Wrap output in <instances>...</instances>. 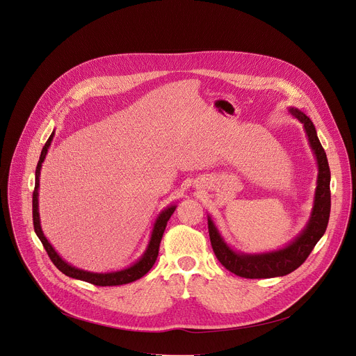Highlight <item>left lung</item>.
<instances>
[{
	"instance_id": "left-lung-1",
	"label": "left lung",
	"mask_w": 356,
	"mask_h": 356,
	"mask_svg": "<svg viewBox=\"0 0 356 356\" xmlns=\"http://www.w3.org/2000/svg\"><path fill=\"white\" fill-rule=\"evenodd\" d=\"M289 112L297 118L307 133L309 147L318 163V180L314 207L307 226L286 247L276 251L245 254L233 250L219 233L215 222L208 215V230L213 252L219 262L232 273L245 279H270L286 276L300 268L327 229L330 218V168L326 152L318 138L312 120L300 109L290 106Z\"/></svg>"
}]
</instances>
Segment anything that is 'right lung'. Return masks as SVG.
Instances as JSON below:
<instances>
[{
    "instance_id": "1",
    "label": "right lung",
    "mask_w": 356,
    "mask_h": 356,
    "mask_svg": "<svg viewBox=\"0 0 356 356\" xmlns=\"http://www.w3.org/2000/svg\"><path fill=\"white\" fill-rule=\"evenodd\" d=\"M55 131L51 133L49 138L47 140L45 145L41 149V155L35 168V184H34V191H33V225H34V232L37 234V237L40 238V241L42 243L49 259L52 261V264L66 276L72 277V279H77V280H83L87 283H91L94 286H122V284H127L131 282L138 280L140 277H143L144 275L148 273V270L154 266L156 258H158V251H159V244L165 232V227L168 225V220L170 219L172 213L175 212L176 207L175 204L166 207L155 219L152 232H151V238L148 241V245L144 251V254L138 258V261H136L134 264H131L130 266L116 270V272H106V273H94V272H88V270H83L79 269L76 266H72L70 264H67L66 261H63L59 254L55 251V248L49 244V241L47 240V237L42 233L41 229V223H40V212H38V187H40V170L42 166V162L45 159V155L48 152V148L51 145V141L54 138Z\"/></svg>"
}]
</instances>
